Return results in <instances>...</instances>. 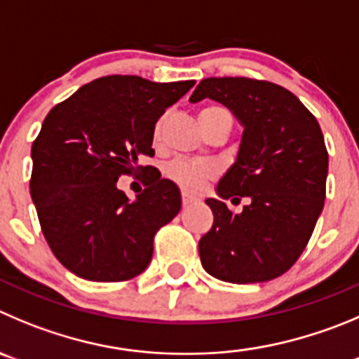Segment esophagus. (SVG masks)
Here are the masks:
<instances>
[{"label": "esophagus", "instance_id": "34e87169", "mask_svg": "<svg viewBox=\"0 0 359 359\" xmlns=\"http://www.w3.org/2000/svg\"><path fill=\"white\" fill-rule=\"evenodd\" d=\"M195 196H191V195H187V193H182V205L184 207H187V205H191V203L195 202Z\"/></svg>", "mask_w": 359, "mask_h": 359}]
</instances>
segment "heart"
I'll list each match as a JSON object with an SVG mask.
<instances>
[{
  "instance_id": "1",
  "label": "heart",
  "mask_w": 359,
  "mask_h": 359,
  "mask_svg": "<svg viewBox=\"0 0 359 359\" xmlns=\"http://www.w3.org/2000/svg\"><path fill=\"white\" fill-rule=\"evenodd\" d=\"M216 118L232 120V116H230L229 109L219 106V104H210V106H205V108L200 109V123ZM159 133L161 120L156 123V129H154L156 140L159 138ZM166 175H168L173 182L179 184L186 193H200V191L205 189L207 182L216 175V166H214L212 163H207V161L175 159L166 166Z\"/></svg>"
}]
</instances>
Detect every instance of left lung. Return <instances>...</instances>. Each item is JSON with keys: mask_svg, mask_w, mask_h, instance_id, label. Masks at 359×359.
Instances as JSON below:
<instances>
[{"mask_svg": "<svg viewBox=\"0 0 359 359\" xmlns=\"http://www.w3.org/2000/svg\"><path fill=\"white\" fill-rule=\"evenodd\" d=\"M216 100L243 126L233 164L205 203L212 229L200 239L202 266L230 283H259L294 266L326 198L327 150L319 122L283 86L248 78L200 81L189 102ZM246 196L239 215L226 207Z\"/></svg>", "mask_w": 359, "mask_h": 359, "instance_id": "left-lung-1", "label": "left lung"}]
</instances>
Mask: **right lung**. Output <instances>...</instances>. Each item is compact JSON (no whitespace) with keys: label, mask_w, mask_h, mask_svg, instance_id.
Masks as SVG:
<instances>
[{"label":"right lung","mask_w":359,"mask_h":359,"mask_svg":"<svg viewBox=\"0 0 359 359\" xmlns=\"http://www.w3.org/2000/svg\"><path fill=\"white\" fill-rule=\"evenodd\" d=\"M193 85L106 76L48 113L32 147L29 195L43 237L70 273L123 281L147 269L154 236L182 207L180 189L153 170L146 189L129 201L116 180L152 169L138 161L154 156L156 122Z\"/></svg>","instance_id":"obj_1"}]
</instances>
